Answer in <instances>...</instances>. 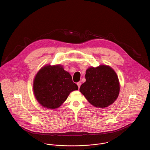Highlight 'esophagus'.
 <instances>
[{
  "label": "esophagus",
  "mask_w": 150,
  "mask_h": 150,
  "mask_svg": "<svg viewBox=\"0 0 150 150\" xmlns=\"http://www.w3.org/2000/svg\"><path fill=\"white\" fill-rule=\"evenodd\" d=\"M77 85L78 86L79 89L80 87V86H81V83L80 82H78L77 83Z\"/></svg>",
  "instance_id": "1"
}]
</instances>
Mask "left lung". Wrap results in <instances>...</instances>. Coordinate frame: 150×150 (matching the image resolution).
I'll list each match as a JSON object with an SVG mask.
<instances>
[{
  "instance_id": "1",
  "label": "left lung",
  "mask_w": 150,
  "mask_h": 150,
  "mask_svg": "<svg viewBox=\"0 0 150 150\" xmlns=\"http://www.w3.org/2000/svg\"><path fill=\"white\" fill-rule=\"evenodd\" d=\"M86 81L80 88L82 93L94 106L105 108L118 97L120 84L116 73L109 66L100 65L88 68Z\"/></svg>"
}]
</instances>
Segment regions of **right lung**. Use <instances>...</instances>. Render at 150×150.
<instances>
[{"mask_svg":"<svg viewBox=\"0 0 150 150\" xmlns=\"http://www.w3.org/2000/svg\"><path fill=\"white\" fill-rule=\"evenodd\" d=\"M78 89L71 75L59 64L43 67L34 78L33 90L37 101L44 107L58 108L74 91Z\"/></svg>","mask_w":150,"mask_h":150,"instance_id":"right-lung-1","label":"right lung"}]
</instances>
